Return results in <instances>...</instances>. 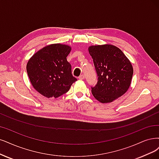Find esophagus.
I'll return each instance as SVG.
<instances>
[{
	"instance_id": "obj_1",
	"label": "esophagus",
	"mask_w": 159,
	"mask_h": 159,
	"mask_svg": "<svg viewBox=\"0 0 159 159\" xmlns=\"http://www.w3.org/2000/svg\"><path fill=\"white\" fill-rule=\"evenodd\" d=\"M79 79H80V80L84 79V75H80V76H79Z\"/></svg>"
}]
</instances>
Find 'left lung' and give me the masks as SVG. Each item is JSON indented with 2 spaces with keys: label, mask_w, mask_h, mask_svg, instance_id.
Listing matches in <instances>:
<instances>
[{
  "label": "left lung",
  "mask_w": 159,
  "mask_h": 159,
  "mask_svg": "<svg viewBox=\"0 0 159 159\" xmlns=\"http://www.w3.org/2000/svg\"><path fill=\"white\" fill-rule=\"evenodd\" d=\"M89 52L98 76L97 84L92 89V94L102 103L113 102L130 88L132 65L122 50L113 44L92 45Z\"/></svg>",
  "instance_id": "obj_1"
}]
</instances>
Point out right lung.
I'll list each match as a JSON object with an SVG mask.
<instances>
[{
	"mask_svg": "<svg viewBox=\"0 0 159 159\" xmlns=\"http://www.w3.org/2000/svg\"><path fill=\"white\" fill-rule=\"evenodd\" d=\"M71 47L60 43L47 45L31 56L27 72L34 89L43 96L57 98L69 91L76 79L67 57Z\"/></svg>",
	"mask_w": 159,
	"mask_h": 159,
	"instance_id": "obj_1",
	"label": "right lung"
}]
</instances>
